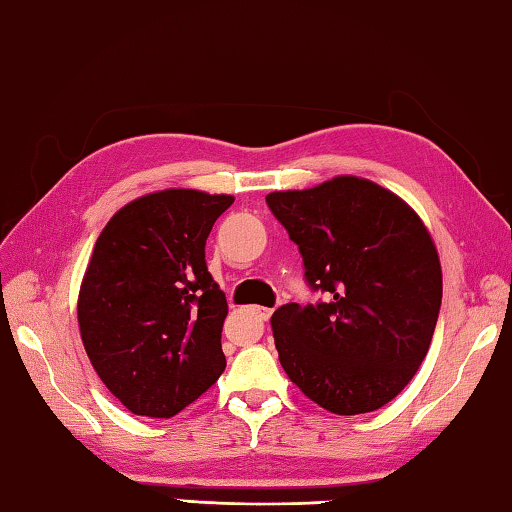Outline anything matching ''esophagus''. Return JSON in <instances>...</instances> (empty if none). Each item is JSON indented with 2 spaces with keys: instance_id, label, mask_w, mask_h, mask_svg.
<instances>
[{
  "instance_id": "obj_1",
  "label": "esophagus",
  "mask_w": 512,
  "mask_h": 512,
  "mask_svg": "<svg viewBox=\"0 0 512 512\" xmlns=\"http://www.w3.org/2000/svg\"><path fill=\"white\" fill-rule=\"evenodd\" d=\"M251 312H254V315L258 319H263V321H267V319L272 317V310L270 308H251Z\"/></svg>"
}]
</instances>
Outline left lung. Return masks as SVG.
I'll use <instances>...</instances> for the list:
<instances>
[{
	"label": "left lung",
	"mask_w": 512,
	"mask_h": 512,
	"mask_svg": "<svg viewBox=\"0 0 512 512\" xmlns=\"http://www.w3.org/2000/svg\"><path fill=\"white\" fill-rule=\"evenodd\" d=\"M297 242L306 279L330 303H288L272 315L288 378L330 414L387 405L414 378L432 344L443 299L434 238L389 188L337 175L265 197Z\"/></svg>",
	"instance_id": "left-lung-1"
}]
</instances>
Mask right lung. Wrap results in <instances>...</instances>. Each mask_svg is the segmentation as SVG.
I'll return each instance as SVG.
<instances>
[{
    "instance_id": "add662e5",
    "label": "right lung",
    "mask_w": 512,
    "mask_h": 512,
    "mask_svg": "<svg viewBox=\"0 0 512 512\" xmlns=\"http://www.w3.org/2000/svg\"><path fill=\"white\" fill-rule=\"evenodd\" d=\"M231 204L227 193L164 188L121 206L96 238L76 303L80 339L132 414H179L227 366L220 337L229 308L204 245Z\"/></svg>"
}]
</instances>
